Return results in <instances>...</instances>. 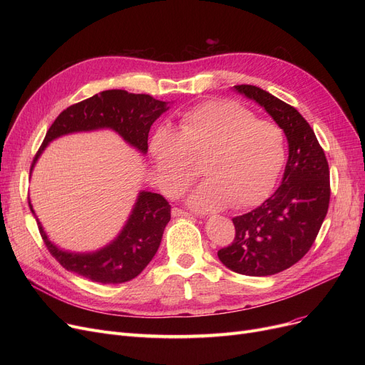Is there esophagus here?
Instances as JSON below:
<instances>
[{
    "mask_svg": "<svg viewBox=\"0 0 365 365\" xmlns=\"http://www.w3.org/2000/svg\"><path fill=\"white\" fill-rule=\"evenodd\" d=\"M171 215L175 216V217H187V216H190V213L189 212H186V210H183V208H179V207H175L171 210Z\"/></svg>",
    "mask_w": 365,
    "mask_h": 365,
    "instance_id": "34e87169",
    "label": "esophagus"
}]
</instances>
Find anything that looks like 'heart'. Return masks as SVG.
Returning a JSON list of instances; mask_svg holds the SVG:
<instances>
[{
	"label": "heart",
	"instance_id": "heart-1",
	"mask_svg": "<svg viewBox=\"0 0 365 365\" xmlns=\"http://www.w3.org/2000/svg\"><path fill=\"white\" fill-rule=\"evenodd\" d=\"M149 152L161 189L176 197L200 175L207 179L189 201L200 210L227 205L248 208L272 194L287 160L279 125L257 120L240 103L210 101L180 115L178 131L158 127Z\"/></svg>",
	"mask_w": 365,
	"mask_h": 365
}]
</instances>
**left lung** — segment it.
<instances>
[{"instance_id":"8db88e82","label":"left lung","mask_w":365,"mask_h":365,"mask_svg":"<svg viewBox=\"0 0 365 365\" xmlns=\"http://www.w3.org/2000/svg\"><path fill=\"white\" fill-rule=\"evenodd\" d=\"M235 90L263 106L284 130L289 161L277 192L232 219L235 238L217 256L237 274L267 277L289 269L311 250L329 212L330 168L312 127L296 108L256 86Z\"/></svg>"}]
</instances>
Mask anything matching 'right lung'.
<instances>
[{
    "label": "right lung",
    "instance_id": "add662e5",
    "mask_svg": "<svg viewBox=\"0 0 365 365\" xmlns=\"http://www.w3.org/2000/svg\"><path fill=\"white\" fill-rule=\"evenodd\" d=\"M167 109L165 102L153 99L149 94H134L125 90H106L94 94L59 113L38 149L32 167L48 142L73 131L112 128L131 146L146 153L150 125ZM29 207L34 213L31 202ZM170 217L171 205L163 195L140 192L118 238L102 250L87 255L59 250L48 241L41 223L35 219L47 250L66 271L93 282L121 284L136 278L155 256Z\"/></svg>",
    "mask_w": 365,
    "mask_h": 365
}]
</instances>
